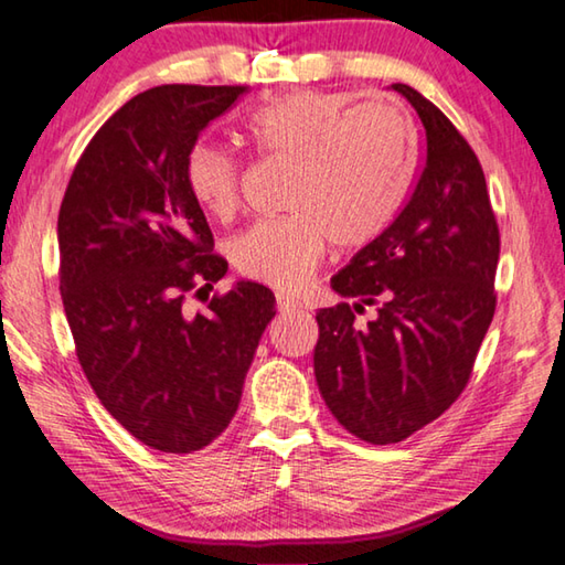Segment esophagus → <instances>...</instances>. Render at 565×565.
<instances>
[{
  "label": "esophagus",
  "mask_w": 565,
  "mask_h": 565,
  "mask_svg": "<svg viewBox=\"0 0 565 565\" xmlns=\"http://www.w3.org/2000/svg\"><path fill=\"white\" fill-rule=\"evenodd\" d=\"M275 305H277V312H280V315H290L295 310H300V300L290 292H277Z\"/></svg>",
  "instance_id": "1"
}]
</instances>
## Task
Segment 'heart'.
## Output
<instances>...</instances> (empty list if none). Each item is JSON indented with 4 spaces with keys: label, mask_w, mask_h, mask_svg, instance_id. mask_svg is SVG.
<instances>
[{
    "label": "heart",
    "mask_w": 565,
    "mask_h": 565,
    "mask_svg": "<svg viewBox=\"0 0 565 565\" xmlns=\"http://www.w3.org/2000/svg\"><path fill=\"white\" fill-rule=\"evenodd\" d=\"M344 92H295L247 116L243 136L260 156L295 163L292 215L263 221L233 243V263L250 280L292 290L332 243L354 250L377 241L399 215L414 173V136L399 108L352 104ZM185 185L207 215L241 201V163L223 148L195 143Z\"/></svg>",
    "instance_id": "1"
}]
</instances>
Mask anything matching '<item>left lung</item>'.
I'll return each mask as SVG.
<instances>
[{"mask_svg":"<svg viewBox=\"0 0 565 565\" xmlns=\"http://www.w3.org/2000/svg\"><path fill=\"white\" fill-rule=\"evenodd\" d=\"M392 88L424 126L422 171L394 223L332 277L354 302L318 312L315 344L324 404L370 444L404 441L457 402L497 310L499 225L479 158L419 92ZM367 303L379 315L360 329Z\"/></svg>","mask_w":565,"mask_h":565,"instance_id":"8db88e82","label":"left lung"}]
</instances>
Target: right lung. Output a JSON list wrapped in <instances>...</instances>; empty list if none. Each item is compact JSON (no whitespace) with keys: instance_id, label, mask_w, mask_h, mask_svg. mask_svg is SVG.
I'll use <instances>...</instances> for the list:
<instances>
[{"instance_id":"obj_1","label":"right lung","mask_w":565,"mask_h":565,"mask_svg":"<svg viewBox=\"0 0 565 565\" xmlns=\"http://www.w3.org/2000/svg\"><path fill=\"white\" fill-rule=\"evenodd\" d=\"M245 86L166 84L84 148L58 211V290L106 412L146 447L191 454L235 417L275 295L250 280L185 312L227 263L185 185V156ZM207 300V298H205Z\"/></svg>"}]
</instances>
